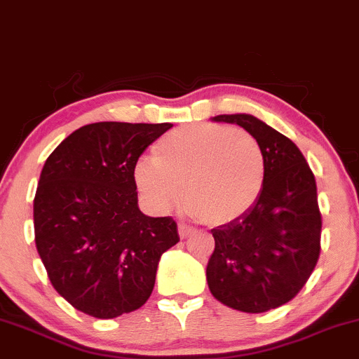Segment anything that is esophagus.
I'll use <instances>...</instances> for the list:
<instances>
[{"instance_id": "esophagus-1", "label": "esophagus", "mask_w": 359, "mask_h": 359, "mask_svg": "<svg viewBox=\"0 0 359 359\" xmlns=\"http://www.w3.org/2000/svg\"><path fill=\"white\" fill-rule=\"evenodd\" d=\"M196 231V229L192 228V226H189V224H185V222H180L179 224V236L182 238H187V236H191V234Z\"/></svg>"}]
</instances>
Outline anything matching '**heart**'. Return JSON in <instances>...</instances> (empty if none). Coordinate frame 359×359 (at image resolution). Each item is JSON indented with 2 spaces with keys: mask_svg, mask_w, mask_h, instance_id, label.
I'll return each mask as SVG.
<instances>
[{
  "mask_svg": "<svg viewBox=\"0 0 359 359\" xmlns=\"http://www.w3.org/2000/svg\"><path fill=\"white\" fill-rule=\"evenodd\" d=\"M266 160L250 131L212 123L185 125L140 160L135 182L155 209L165 211L184 197L208 224H226L258 203L265 187Z\"/></svg>",
  "mask_w": 359,
  "mask_h": 359,
  "instance_id": "b5f03b06",
  "label": "heart"
}]
</instances>
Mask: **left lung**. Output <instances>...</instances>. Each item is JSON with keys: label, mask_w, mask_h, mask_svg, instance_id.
Instances as JSON below:
<instances>
[{"label": "left lung", "mask_w": 359, "mask_h": 359, "mask_svg": "<svg viewBox=\"0 0 359 359\" xmlns=\"http://www.w3.org/2000/svg\"><path fill=\"white\" fill-rule=\"evenodd\" d=\"M214 121L250 131L265 151V187L245 216L211 229L208 285L224 306L250 314L277 309L302 290L320 253L316 177L292 140L251 114Z\"/></svg>", "instance_id": "8db88e82"}]
</instances>
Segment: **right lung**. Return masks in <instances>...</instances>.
Returning <instances> with one entry per match:
<instances>
[{"instance_id":"1","label":"right lung","mask_w":359,"mask_h":359,"mask_svg":"<svg viewBox=\"0 0 359 359\" xmlns=\"http://www.w3.org/2000/svg\"><path fill=\"white\" fill-rule=\"evenodd\" d=\"M170 123L101 121L47 158L34 199L35 245L50 283L77 311L113 319L137 311L160 257L179 243L170 216L138 209L135 167Z\"/></svg>"}]
</instances>
